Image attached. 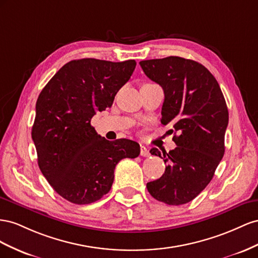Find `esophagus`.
Wrapping results in <instances>:
<instances>
[{
	"label": "esophagus",
	"instance_id": "34e87169",
	"mask_svg": "<svg viewBox=\"0 0 258 258\" xmlns=\"http://www.w3.org/2000/svg\"><path fill=\"white\" fill-rule=\"evenodd\" d=\"M149 150L147 149V147L144 145H141V156L142 157H149Z\"/></svg>",
	"mask_w": 258,
	"mask_h": 258
}]
</instances>
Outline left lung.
Listing matches in <instances>:
<instances>
[{
    "label": "left lung",
    "instance_id": "8db88e82",
    "mask_svg": "<svg viewBox=\"0 0 258 258\" xmlns=\"http://www.w3.org/2000/svg\"><path fill=\"white\" fill-rule=\"evenodd\" d=\"M139 64L163 88L161 123L173 125L177 146L170 152L150 150L167 165L159 179L147 183V189L168 205L188 203L209 185L224 157L229 119L224 95L214 76L195 60L170 56Z\"/></svg>",
    "mask_w": 258,
    "mask_h": 258
}]
</instances>
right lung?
Instances as JSON below:
<instances>
[{"label": "right lung", "mask_w": 258, "mask_h": 258, "mask_svg": "<svg viewBox=\"0 0 258 258\" xmlns=\"http://www.w3.org/2000/svg\"><path fill=\"white\" fill-rule=\"evenodd\" d=\"M135 67L133 59L71 60L39 95L31 132L38 164L49 185L71 203L99 200L111 189L115 165L139 156L136 142H109L91 125L96 112L112 106Z\"/></svg>", "instance_id": "1"}]
</instances>
